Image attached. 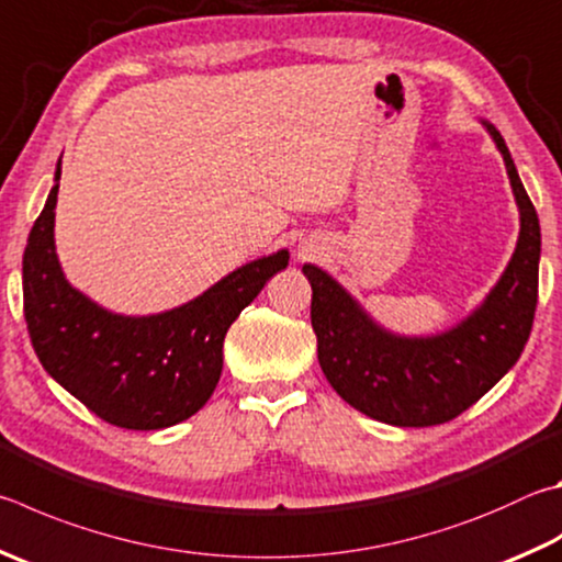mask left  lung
I'll list each match as a JSON object with an SVG mask.
<instances>
[{
	"instance_id": "obj_1",
	"label": "left lung",
	"mask_w": 562,
	"mask_h": 562,
	"mask_svg": "<svg viewBox=\"0 0 562 562\" xmlns=\"http://www.w3.org/2000/svg\"><path fill=\"white\" fill-rule=\"evenodd\" d=\"M512 179L521 231L498 282L479 307L432 336L387 331L316 265H302L312 284V329L326 381L363 415L395 427L452 420L492 391L518 361L538 302L540 223L518 179L504 137L484 122Z\"/></svg>"
}]
</instances>
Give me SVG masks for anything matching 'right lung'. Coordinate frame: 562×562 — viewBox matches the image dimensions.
Wrapping results in <instances>:
<instances>
[{
	"label": "right lung",
	"mask_w": 562,
	"mask_h": 562,
	"mask_svg": "<svg viewBox=\"0 0 562 562\" xmlns=\"http://www.w3.org/2000/svg\"><path fill=\"white\" fill-rule=\"evenodd\" d=\"M56 201L58 183L29 233L22 262L26 329L41 366L110 425L161 430L187 420L216 391L228 326L288 268L290 252L246 262L181 307L125 316L66 280L54 240Z\"/></svg>",
	"instance_id": "add662e5"
}]
</instances>
